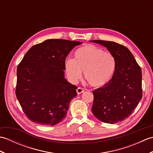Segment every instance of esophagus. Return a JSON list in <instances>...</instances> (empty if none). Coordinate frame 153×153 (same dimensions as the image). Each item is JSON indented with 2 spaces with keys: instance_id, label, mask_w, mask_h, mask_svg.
Instances as JSON below:
<instances>
[{
  "instance_id": "obj_1",
  "label": "esophagus",
  "mask_w": 153,
  "mask_h": 153,
  "mask_svg": "<svg viewBox=\"0 0 153 153\" xmlns=\"http://www.w3.org/2000/svg\"><path fill=\"white\" fill-rule=\"evenodd\" d=\"M76 91H77V93L78 94V95H79V94L83 93L84 91H85V90H84L83 88H82V87H78V88L76 89Z\"/></svg>"
}]
</instances>
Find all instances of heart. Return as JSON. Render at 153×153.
<instances>
[{"instance_id": "b5f03b06", "label": "heart", "mask_w": 153, "mask_h": 153, "mask_svg": "<svg viewBox=\"0 0 153 153\" xmlns=\"http://www.w3.org/2000/svg\"><path fill=\"white\" fill-rule=\"evenodd\" d=\"M67 76L71 82L76 83L82 76L93 87L105 85L114 73L115 59L112 55L92 45L78 48L74 58H68L64 63Z\"/></svg>"}]
</instances>
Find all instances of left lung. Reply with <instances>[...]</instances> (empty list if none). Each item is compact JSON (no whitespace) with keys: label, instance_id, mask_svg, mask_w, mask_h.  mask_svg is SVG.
Listing matches in <instances>:
<instances>
[{"label":"left lung","instance_id":"left-lung-1","mask_svg":"<svg viewBox=\"0 0 153 153\" xmlns=\"http://www.w3.org/2000/svg\"><path fill=\"white\" fill-rule=\"evenodd\" d=\"M90 41L106 47L116 62L112 79L93 91L92 112L102 122H122L131 115L142 98L141 69L134 55L123 45L113 41Z\"/></svg>","mask_w":153,"mask_h":153}]
</instances>
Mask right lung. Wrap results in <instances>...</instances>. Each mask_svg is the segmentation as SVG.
Returning a JSON list of instances; mask_svg holds the SVG:
<instances>
[{"label":"right lung","instance_id":"obj_1","mask_svg":"<svg viewBox=\"0 0 153 153\" xmlns=\"http://www.w3.org/2000/svg\"><path fill=\"white\" fill-rule=\"evenodd\" d=\"M82 42L47 39L30 48L17 68L16 95L31 122L54 126L66 116L77 87L64 77L65 60Z\"/></svg>","mask_w":153,"mask_h":153}]
</instances>
